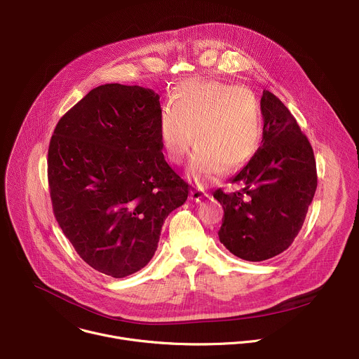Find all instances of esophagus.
I'll return each mask as SVG.
<instances>
[{"label": "esophagus", "instance_id": "1", "mask_svg": "<svg viewBox=\"0 0 359 359\" xmlns=\"http://www.w3.org/2000/svg\"><path fill=\"white\" fill-rule=\"evenodd\" d=\"M204 197H208V193L204 191V190H201V189H196V187H193L191 190H190V198L191 200H194V201H200L201 198H204Z\"/></svg>", "mask_w": 359, "mask_h": 359}]
</instances>
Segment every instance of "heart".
<instances>
[{
	"instance_id": "1",
	"label": "heart",
	"mask_w": 359,
	"mask_h": 359,
	"mask_svg": "<svg viewBox=\"0 0 359 359\" xmlns=\"http://www.w3.org/2000/svg\"><path fill=\"white\" fill-rule=\"evenodd\" d=\"M159 116V137L168 156L183 162L194 146L189 173L200 183L215 180L224 169L248 162L262 140V119L250 93L216 81L180 85Z\"/></svg>"
}]
</instances>
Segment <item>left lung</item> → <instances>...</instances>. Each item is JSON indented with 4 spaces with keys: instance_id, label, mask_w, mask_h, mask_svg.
Instances as JSON below:
<instances>
[{
    "instance_id": "left-lung-1",
    "label": "left lung",
    "mask_w": 359,
    "mask_h": 359,
    "mask_svg": "<svg viewBox=\"0 0 359 359\" xmlns=\"http://www.w3.org/2000/svg\"><path fill=\"white\" fill-rule=\"evenodd\" d=\"M260 105L262 144L231 179L241 189L213 193L224 210L219 238L247 262L269 260L291 245L317 189L314 151L295 118L270 90Z\"/></svg>"
}]
</instances>
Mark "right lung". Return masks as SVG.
Here are the masks:
<instances>
[{
    "mask_svg": "<svg viewBox=\"0 0 359 359\" xmlns=\"http://www.w3.org/2000/svg\"><path fill=\"white\" fill-rule=\"evenodd\" d=\"M159 95L107 83L58 122L48 149L55 219L79 257L115 278L143 269L190 186L168 165Z\"/></svg>",
    "mask_w": 359,
    "mask_h": 359,
    "instance_id": "right-lung-1",
    "label": "right lung"
}]
</instances>
